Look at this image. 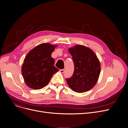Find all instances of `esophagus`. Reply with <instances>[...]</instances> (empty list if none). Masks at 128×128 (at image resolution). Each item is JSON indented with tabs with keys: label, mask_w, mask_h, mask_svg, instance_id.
I'll list each match as a JSON object with an SVG mask.
<instances>
[{
	"label": "esophagus",
	"mask_w": 128,
	"mask_h": 128,
	"mask_svg": "<svg viewBox=\"0 0 128 128\" xmlns=\"http://www.w3.org/2000/svg\"><path fill=\"white\" fill-rule=\"evenodd\" d=\"M60 73H62V74H63V73H64L65 70H63V69H62V70H60Z\"/></svg>",
	"instance_id": "1"
}]
</instances>
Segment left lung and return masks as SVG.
Returning <instances> with one entry per match:
<instances>
[{"mask_svg": "<svg viewBox=\"0 0 128 128\" xmlns=\"http://www.w3.org/2000/svg\"><path fill=\"white\" fill-rule=\"evenodd\" d=\"M74 64L73 75L66 78L69 87L77 92H84L94 87L100 73V64L96 54L85 46L76 45L68 49Z\"/></svg>", "mask_w": 128, "mask_h": 128, "instance_id": "left-lung-1", "label": "left lung"}]
</instances>
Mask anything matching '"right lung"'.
Instances as JSON below:
<instances>
[{
    "instance_id": "right-lung-1",
    "label": "right lung",
    "mask_w": 128,
    "mask_h": 128,
    "mask_svg": "<svg viewBox=\"0 0 128 128\" xmlns=\"http://www.w3.org/2000/svg\"><path fill=\"white\" fill-rule=\"evenodd\" d=\"M56 46L39 44L28 53L22 66V75L26 85L34 90L46 86L53 74L58 71L51 57Z\"/></svg>"
}]
</instances>
